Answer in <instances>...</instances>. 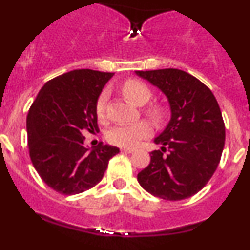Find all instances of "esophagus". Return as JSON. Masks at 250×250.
Wrapping results in <instances>:
<instances>
[{
  "label": "esophagus",
  "mask_w": 250,
  "mask_h": 250,
  "mask_svg": "<svg viewBox=\"0 0 250 250\" xmlns=\"http://www.w3.org/2000/svg\"><path fill=\"white\" fill-rule=\"evenodd\" d=\"M122 152H125V153H132V152H134V148H130V147H123L122 150Z\"/></svg>",
  "instance_id": "esophagus-1"
}]
</instances>
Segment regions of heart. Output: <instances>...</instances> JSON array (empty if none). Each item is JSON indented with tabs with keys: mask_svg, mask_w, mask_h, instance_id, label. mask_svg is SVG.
<instances>
[{
	"mask_svg": "<svg viewBox=\"0 0 250 250\" xmlns=\"http://www.w3.org/2000/svg\"><path fill=\"white\" fill-rule=\"evenodd\" d=\"M122 92L129 102L135 105H144L151 98V90L145 83L138 80H128L122 84ZM107 102V90H103L95 105L97 116L100 120L105 118ZM146 113L156 123H162L166 118V110L160 105H153L146 110ZM152 127L146 121L132 123V125H118L111 128L107 133V140L111 144L122 147H135L141 140L150 137Z\"/></svg>",
	"mask_w": 250,
	"mask_h": 250,
	"instance_id": "obj_1",
	"label": "heart"
}]
</instances>
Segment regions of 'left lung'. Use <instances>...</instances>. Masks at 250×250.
I'll return each instance as SVG.
<instances>
[{
  "instance_id": "1",
  "label": "left lung",
  "mask_w": 250,
  "mask_h": 250,
  "mask_svg": "<svg viewBox=\"0 0 250 250\" xmlns=\"http://www.w3.org/2000/svg\"><path fill=\"white\" fill-rule=\"evenodd\" d=\"M137 75L165 93L172 112L166 129L155 139L161 148L150 153V165L138 174V181L156 197L185 200L202 190L220 162L225 145L220 107L211 90L183 70Z\"/></svg>"
}]
</instances>
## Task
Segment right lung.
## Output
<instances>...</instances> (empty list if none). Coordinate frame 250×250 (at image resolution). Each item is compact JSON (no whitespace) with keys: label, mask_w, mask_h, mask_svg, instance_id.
Listing matches in <instances>:
<instances>
[{"label":"right lung","mask_w":250,"mask_h":250,"mask_svg":"<svg viewBox=\"0 0 250 250\" xmlns=\"http://www.w3.org/2000/svg\"><path fill=\"white\" fill-rule=\"evenodd\" d=\"M112 72L81 69L48 81L26 118L29 153L49 188L76 195L97 185L118 147L84 146L83 133L98 130L95 105Z\"/></svg>","instance_id":"obj_1"}]
</instances>
